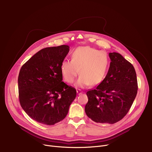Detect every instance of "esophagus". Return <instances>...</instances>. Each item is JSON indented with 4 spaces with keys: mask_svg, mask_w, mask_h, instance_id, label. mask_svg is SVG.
I'll list each match as a JSON object with an SVG mask.
<instances>
[{
    "mask_svg": "<svg viewBox=\"0 0 152 152\" xmlns=\"http://www.w3.org/2000/svg\"><path fill=\"white\" fill-rule=\"evenodd\" d=\"M76 92H77V94L78 95H80V94H81L83 93V91H82L80 90H76Z\"/></svg>",
    "mask_w": 152,
    "mask_h": 152,
    "instance_id": "esophagus-1",
    "label": "esophagus"
}]
</instances>
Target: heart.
Masks as SVG:
<instances>
[{
    "instance_id": "obj_1",
    "label": "heart",
    "mask_w": 152,
    "mask_h": 152,
    "mask_svg": "<svg viewBox=\"0 0 152 152\" xmlns=\"http://www.w3.org/2000/svg\"><path fill=\"white\" fill-rule=\"evenodd\" d=\"M110 66V59L103 50L90 46H81L72 53L71 60H65L61 65V72L68 83L74 82L80 75L75 85L85 88L91 84L96 86L104 79Z\"/></svg>"
}]
</instances>
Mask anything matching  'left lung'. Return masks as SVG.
Masks as SVG:
<instances>
[{
	"label": "left lung",
	"instance_id": "1",
	"mask_svg": "<svg viewBox=\"0 0 152 152\" xmlns=\"http://www.w3.org/2000/svg\"><path fill=\"white\" fill-rule=\"evenodd\" d=\"M110 66L103 80L86 93L85 113L96 123L114 124L128 113L137 94V75L132 65L118 53H109Z\"/></svg>",
	"mask_w": 152,
	"mask_h": 152
}]
</instances>
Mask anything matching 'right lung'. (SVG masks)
I'll use <instances>...</instances> for the list:
<instances>
[{
	"instance_id": "obj_1",
	"label": "right lung",
	"mask_w": 152,
	"mask_h": 152,
	"mask_svg": "<svg viewBox=\"0 0 152 152\" xmlns=\"http://www.w3.org/2000/svg\"><path fill=\"white\" fill-rule=\"evenodd\" d=\"M68 45L42 49L21 67L18 77L20 105L38 123L53 125L62 120L76 96L75 88L62 82L61 65Z\"/></svg>"
}]
</instances>
